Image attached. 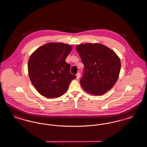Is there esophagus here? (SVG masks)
<instances>
[{
    "label": "esophagus",
    "instance_id": "34e87169",
    "mask_svg": "<svg viewBox=\"0 0 147 147\" xmlns=\"http://www.w3.org/2000/svg\"><path fill=\"white\" fill-rule=\"evenodd\" d=\"M76 77H77V79H79V78L80 77V73H78L77 74H76Z\"/></svg>",
    "mask_w": 147,
    "mask_h": 147
}]
</instances>
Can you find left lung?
<instances>
[{"label":"left lung","mask_w":147,"mask_h":147,"mask_svg":"<svg viewBox=\"0 0 147 147\" xmlns=\"http://www.w3.org/2000/svg\"><path fill=\"white\" fill-rule=\"evenodd\" d=\"M76 49L84 65L80 80L84 90L94 95L110 90L121 69V61L115 52L100 43L82 44Z\"/></svg>","instance_id":"left-lung-1"}]
</instances>
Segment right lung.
I'll return each instance as SVG.
<instances>
[{
  "mask_svg": "<svg viewBox=\"0 0 147 147\" xmlns=\"http://www.w3.org/2000/svg\"><path fill=\"white\" fill-rule=\"evenodd\" d=\"M72 47L63 43L51 42L36 49L28 62L30 80L35 89L47 98H58L66 92L76 76L70 73L65 59Z\"/></svg>",
  "mask_w": 147,
  "mask_h": 147,
  "instance_id": "add662e5",
  "label": "right lung"
}]
</instances>
